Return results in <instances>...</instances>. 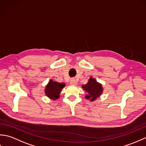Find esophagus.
I'll use <instances>...</instances> for the list:
<instances>
[{
    "label": "esophagus",
    "mask_w": 146,
    "mask_h": 146,
    "mask_svg": "<svg viewBox=\"0 0 146 146\" xmlns=\"http://www.w3.org/2000/svg\"><path fill=\"white\" fill-rule=\"evenodd\" d=\"M70 84L72 85H77V81L75 79H71L70 80Z\"/></svg>",
    "instance_id": "34e87169"
}]
</instances>
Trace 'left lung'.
<instances>
[{"mask_svg":"<svg viewBox=\"0 0 146 146\" xmlns=\"http://www.w3.org/2000/svg\"><path fill=\"white\" fill-rule=\"evenodd\" d=\"M82 88L87 93L85 96V98L91 102H94L100 97L104 91L102 85L98 82L95 78H92V76L89 78L86 84L82 85Z\"/></svg>","mask_w":146,"mask_h":146,"instance_id":"1","label":"left lung"}]
</instances>
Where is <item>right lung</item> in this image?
I'll list each match as a JSON object with an SVG mask.
<instances>
[{
  "instance_id": "1",
  "label": "right lung",
  "mask_w": 146,
  "mask_h": 146,
  "mask_svg": "<svg viewBox=\"0 0 146 146\" xmlns=\"http://www.w3.org/2000/svg\"><path fill=\"white\" fill-rule=\"evenodd\" d=\"M65 85L64 83H58L50 80L45 87V95L51 100H57L60 97V93Z\"/></svg>"
}]
</instances>
